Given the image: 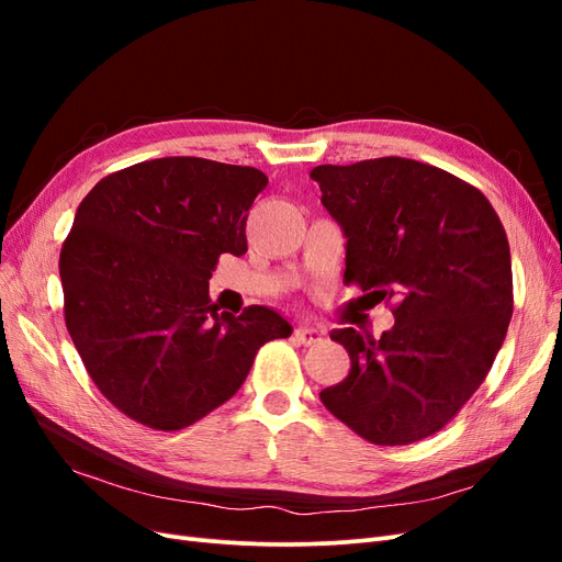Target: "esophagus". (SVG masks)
<instances>
[{
  "mask_svg": "<svg viewBox=\"0 0 562 562\" xmlns=\"http://www.w3.org/2000/svg\"><path fill=\"white\" fill-rule=\"evenodd\" d=\"M293 337L297 339L300 345H304V347H312V345L321 342V339H323V330L312 328V326H297V328L293 330Z\"/></svg>",
  "mask_w": 562,
  "mask_h": 562,
  "instance_id": "esophagus-1",
  "label": "esophagus"
}]
</instances>
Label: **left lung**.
Returning <instances> with one entry per match:
<instances>
[{
    "instance_id": "1",
    "label": "left lung",
    "mask_w": 562,
    "mask_h": 562,
    "mask_svg": "<svg viewBox=\"0 0 562 562\" xmlns=\"http://www.w3.org/2000/svg\"><path fill=\"white\" fill-rule=\"evenodd\" d=\"M312 178L347 236L345 285L396 316L382 337L330 335L351 370L321 403L368 443L434 436L487 378L514 314L502 220L473 184L403 157L316 166Z\"/></svg>"
}]
</instances>
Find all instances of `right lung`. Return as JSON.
<instances>
[{"label": "right lung", "mask_w": 562, "mask_h": 562, "mask_svg": "<svg viewBox=\"0 0 562 562\" xmlns=\"http://www.w3.org/2000/svg\"><path fill=\"white\" fill-rule=\"evenodd\" d=\"M265 187L252 166L166 157L110 173L79 203L60 248L65 326L100 394L143 427L206 417L265 342L293 333L260 304L234 316L209 295L220 255L248 250Z\"/></svg>", "instance_id": "obj_1"}]
</instances>
